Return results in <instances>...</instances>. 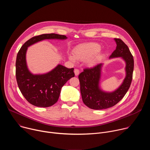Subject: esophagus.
I'll use <instances>...</instances> for the list:
<instances>
[{
    "label": "esophagus",
    "instance_id": "obj_1",
    "mask_svg": "<svg viewBox=\"0 0 150 150\" xmlns=\"http://www.w3.org/2000/svg\"><path fill=\"white\" fill-rule=\"evenodd\" d=\"M74 73H75V75L76 76H78L79 75V71L78 69H75L74 70Z\"/></svg>",
    "mask_w": 150,
    "mask_h": 150
}]
</instances>
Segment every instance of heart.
<instances>
[{"label":"heart","mask_w":150,"mask_h":150,"mask_svg":"<svg viewBox=\"0 0 150 150\" xmlns=\"http://www.w3.org/2000/svg\"><path fill=\"white\" fill-rule=\"evenodd\" d=\"M100 45L94 42L83 44L76 47L74 51V55H69V59L73 62L76 60H85L90 67L95 65L99 59L97 52L100 50Z\"/></svg>","instance_id":"obj_1"}]
</instances>
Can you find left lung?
I'll return each mask as SVG.
<instances>
[{
  "label": "left lung",
  "instance_id": "obj_1",
  "mask_svg": "<svg viewBox=\"0 0 150 150\" xmlns=\"http://www.w3.org/2000/svg\"><path fill=\"white\" fill-rule=\"evenodd\" d=\"M116 49L110 58L122 57L126 62V77L120 86L112 93L103 91L99 87L102 63L91 68H85L78 78L83 103L95 110L108 109L119 103L129 90L132 80L134 60L129 48L120 38H115Z\"/></svg>",
  "mask_w": 150,
  "mask_h": 150
}]
</instances>
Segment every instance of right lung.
Returning a JSON list of instances; mask_svg holds the SVG:
<instances>
[{
    "label": "right lung",
    "mask_w": 150,
    "mask_h": 150,
    "mask_svg": "<svg viewBox=\"0 0 150 150\" xmlns=\"http://www.w3.org/2000/svg\"><path fill=\"white\" fill-rule=\"evenodd\" d=\"M67 36L57 34H45L34 36L27 41L19 49L16 60V79L18 87L25 98L31 104L47 108L55 104L62 87L75 76L74 68L58 65L50 72L42 75L32 74L26 63L28 47L45 39H67Z\"/></svg>",
    "instance_id": "1"
}]
</instances>
